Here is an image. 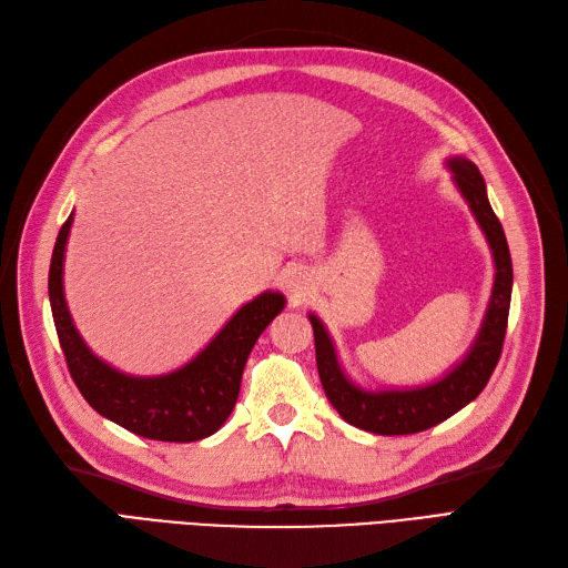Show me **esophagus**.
I'll return each mask as SVG.
<instances>
[{
    "instance_id": "34e87169",
    "label": "esophagus",
    "mask_w": 568,
    "mask_h": 568,
    "mask_svg": "<svg viewBox=\"0 0 568 568\" xmlns=\"http://www.w3.org/2000/svg\"><path fill=\"white\" fill-rule=\"evenodd\" d=\"M286 286H288L291 291H296V288H298V280H294V277L286 280Z\"/></svg>"
}]
</instances>
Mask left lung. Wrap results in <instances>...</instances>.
<instances>
[{"instance_id":"obj_1","label":"left lung","mask_w":568,"mask_h":568,"mask_svg":"<svg viewBox=\"0 0 568 568\" xmlns=\"http://www.w3.org/2000/svg\"><path fill=\"white\" fill-rule=\"evenodd\" d=\"M448 165L455 175L457 189L462 196L467 199L471 213L476 215L480 230H484L488 239L495 261V284L488 313L467 357H464L450 374H445L440 382L432 386L412 390L369 393L346 379V374H343L336 359L334 343L329 334H326L324 324L315 315H307L315 332L317 372L326 398H329V403L336 407L343 419L369 434H419L453 417L455 412H459L464 405H469L476 395L486 388L503 353L511 301V255L505 239V230L490 209L486 182L480 178L478 168L467 159H453L448 161Z\"/></svg>"}]
</instances>
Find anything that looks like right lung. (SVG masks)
<instances>
[{"label":"right lung","instance_id":"right-lung-1","mask_svg":"<svg viewBox=\"0 0 568 568\" xmlns=\"http://www.w3.org/2000/svg\"><path fill=\"white\" fill-rule=\"evenodd\" d=\"M73 213L57 236L49 265V303L61 351L82 398L101 417L151 440L192 443L213 436L239 398L246 359L265 326L284 311L282 294L246 303L192 363L165 376L120 374L84 346L63 298V253Z\"/></svg>","mask_w":568,"mask_h":568}]
</instances>
